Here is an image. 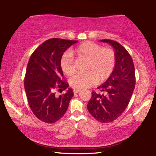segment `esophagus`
Wrapping results in <instances>:
<instances>
[{"instance_id":"1","label":"esophagus","mask_w":156,"mask_h":156,"mask_svg":"<svg viewBox=\"0 0 156 156\" xmlns=\"http://www.w3.org/2000/svg\"><path fill=\"white\" fill-rule=\"evenodd\" d=\"M80 91H81L80 90H77V89H74V90H73V92H74V94H77V93H78V92H80Z\"/></svg>"}]
</instances>
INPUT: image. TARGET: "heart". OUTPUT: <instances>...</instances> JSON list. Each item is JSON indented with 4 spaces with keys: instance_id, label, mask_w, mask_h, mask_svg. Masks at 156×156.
<instances>
[{
    "instance_id": "heart-1",
    "label": "heart",
    "mask_w": 156,
    "mask_h": 156,
    "mask_svg": "<svg viewBox=\"0 0 156 156\" xmlns=\"http://www.w3.org/2000/svg\"><path fill=\"white\" fill-rule=\"evenodd\" d=\"M72 54L88 60L87 71L69 79V85L77 90H84L92 87L97 82H102L110 77L116 64V55L112 49L104 48L91 41H85L78 45ZM67 53L62 56L59 64L64 74L70 76L76 71L73 55Z\"/></svg>"
}]
</instances>
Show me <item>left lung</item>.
<instances>
[{
    "instance_id": "left-lung-1",
    "label": "left lung",
    "mask_w": 156,
    "mask_h": 156,
    "mask_svg": "<svg viewBox=\"0 0 156 156\" xmlns=\"http://www.w3.org/2000/svg\"><path fill=\"white\" fill-rule=\"evenodd\" d=\"M101 41L113 47L116 64L111 76L97 88L103 93L92 92L87 108L96 120L107 123L120 117L128 106L135 87V74L133 59L124 47L110 39Z\"/></svg>"
}]
</instances>
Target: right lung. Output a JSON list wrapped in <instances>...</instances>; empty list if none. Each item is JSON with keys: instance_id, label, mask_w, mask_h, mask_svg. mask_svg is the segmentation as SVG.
Returning <instances> with one entry per match:
<instances>
[{"instance_id": "right-lung-1", "label": "right lung", "mask_w": 156, "mask_h": 156, "mask_svg": "<svg viewBox=\"0 0 156 156\" xmlns=\"http://www.w3.org/2000/svg\"><path fill=\"white\" fill-rule=\"evenodd\" d=\"M78 41L52 38L43 43L31 55L26 69L24 86L28 103L39 120L54 123L66 113L71 98L72 89L58 96L69 87L60 68L64 52Z\"/></svg>"}]
</instances>
